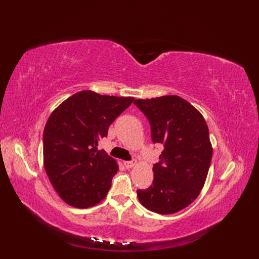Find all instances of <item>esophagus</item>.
I'll return each mask as SVG.
<instances>
[{
    "instance_id": "1",
    "label": "esophagus",
    "mask_w": 259,
    "mask_h": 259,
    "mask_svg": "<svg viewBox=\"0 0 259 259\" xmlns=\"http://www.w3.org/2000/svg\"><path fill=\"white\" fill-rule=\"evenodd\" d=\"M124 165L126 168H132L136 165V162L134 161H124Z\"/></svg>"
}]
</instances>
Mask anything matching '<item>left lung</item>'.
Instances as JSON below:
<instances>
[{
  "instance_id": "1",
  "label": "left lung",
  "mask_w": 259,
  "mask_h": 259,
  "mask_svg": "<svg viewBox=\"0 0 259 259\" xmlns=\"http://www.w3.org/2000/svg\"><path fill=\"white\" fill-rule=\"evenodd\" d=\"M134 104L148 117L153 143L164 146L153 165V184L137 190L138 200L154 213H177L199 197L205 184L213 155L207 124L198 109L176 95Z\"/></svg>"
}]
</instances>
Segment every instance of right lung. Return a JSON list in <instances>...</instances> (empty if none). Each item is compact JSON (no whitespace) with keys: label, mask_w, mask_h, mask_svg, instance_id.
Here are the masks:
<instances>
[{"label":"right lung","mask_w":259,"mask_h":259,"mask_svg":"<svg viewBox=\"0 0 259 259\" xmlns=\"http://www.w3.org/2000/svg\"><path fill=\"white\" fill-rule=\"evenodd\" d=\"M134 97L82 91L55 109L43 133V164L60 199L76 208L103 201L119 170L116 161L98 143Z\"/></svg>","instance_id":"obj_1"}]
</instances>
